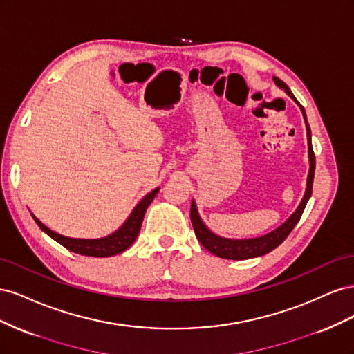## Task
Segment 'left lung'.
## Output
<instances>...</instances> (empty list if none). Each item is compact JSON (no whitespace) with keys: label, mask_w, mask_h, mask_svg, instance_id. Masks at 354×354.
Returning a JSON list of instances; mask_svg holds the SVG:
<instances>
[{"label":"left lung","mask_w":354,"mask_h":354,"mask_svg":"<svg viewBox=\"0 0 354 354\" xmlns=\"http://www.w3.org/2000/svg\"><path fill=\"white\" fill-rule=\"evenodd\" d=\"M273 81L276 82V85H279L281 88H283L297 102V99L294 97V94L291 93V90L288 88V85L282 80L273 77ZM299 108H301V111H303L306 127H307L308 158H310V171H308V178H307V189H306V195H304L301 203H299V207L297 208V211L292 214V216L282 224L281 227H277L272 233L264 234V236H261V238L234 241V239L220 238V236H217V234H214L212 232H209L205 224L201 221V218L198 216L195 202L192 201V205H190L192 226H194V230H195L198 241L202 243L203 248L208 250L211 254L220 257V259H227V260H246V259H254V257L264 255L267 252L273 251L274 248H277V246H279L288 238V234L292 232V229L295 227V224L299 221V218H301L303 211L307 205V201H308L310 196H312L316 160H315V152H313V147H312V133H310V127H308V122L306 120V112H304V108L301 104H299Z\"/></svg>","instance_id":"8db88e82"}]
</instances>
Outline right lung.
I'll use <instances>...</instances> for the list:
<instances>
[{
	"mask_svg": "<svg viewBox=\"0 0 354 354\" xmlns=\"http://www.w3.org/2000/svg\"><path fill=\"white\" fill-rule=\"evenodd\" d=\"M159 189L152 190L151 194H147L140 202L137 203V207L133 209L131 216L122 224L120 230L109 234V236L102 238V239H73L68 236H62V234L50 230L47 226H44L34 214L32 217L37 221L39 229L46 232L50 238L57 241L60 245L65 246L66 250L77 252L81 255H88V257H112L116 254H121L125 250L130 248L133 242L136 241L138 232H140L143 217L146 214L147 207L151 205V202L156 196Z\"/></svg>",
	"mask_w": 354,
	"mask_h": 354,
	"instance_id": "obj_1",
	"label": "right lung"
}]
</instances>
